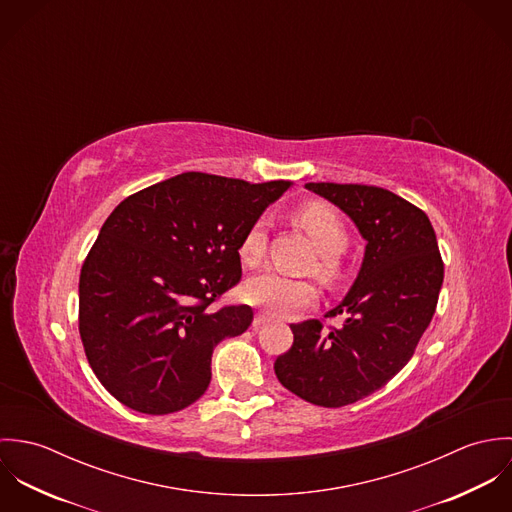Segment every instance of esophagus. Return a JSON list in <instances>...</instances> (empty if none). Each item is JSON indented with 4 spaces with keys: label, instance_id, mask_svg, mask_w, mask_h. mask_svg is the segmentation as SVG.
<instances>
[{
    "label": "esophagus",
    "instance_id": "obj_1",
    "mask_svg": "<svg viewBox=\"0 0 512 512\" xmlns=\"http://www.w3.org/2000/svg\"><path fill=\"white\" fill-rule=\"evenodd\" d=\"M270 321V317H266V315H262V313H258L256 317H254V321H252V327L254 329H258V327H262V325H266Z\"/></svg>",
    "mask_w": 512,
    "mask_h": 512
}]
</instances>
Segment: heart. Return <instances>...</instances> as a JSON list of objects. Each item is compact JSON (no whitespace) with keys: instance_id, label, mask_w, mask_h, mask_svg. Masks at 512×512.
Returning <instances> with one entry per match:
<instances>
[{"instance_id":"1","label":"heart","mask_w":512,"mask_h":512,"mask_svg":"<svg viewBox=\"0 0 512 512\" xmlns=\"http://www.w3.org/2000/svg\"><path fill=\"white\" fill-rule=\"evenodd\" d=\"M293 222L305 230L319 252L315 274L323 280L337 276V258L347 246V230L339 215L325 203H307L293 213ZM266 252V220H254L240 242V260L246 266L262 262ZM244 299L264 309L268 315L286 317L309 305L315 297V290L309 282L293 280L278 272H262L246 280L242 288Z\"/></svg>"}]
</instances>
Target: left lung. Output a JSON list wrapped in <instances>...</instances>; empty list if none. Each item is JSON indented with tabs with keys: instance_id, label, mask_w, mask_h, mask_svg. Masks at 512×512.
<instances>
[{
	"instance_id": "8db88e82",
	"label": "left lung",
	"mask_w": 512,
	"mask_h": 512,
	"mask_svg": "<svg viewBox=\"0 0 512 512\" xmlns=\"http://www.w3.org/2000/svg\"><path fill=\"white\" fill-rule=\"evenodd\" d=\"M355 222L365 256L351 290L325 317H343L329 333L319 321L292 325V349L276 359L278 380L325 408L353 404L382 388L412 359L443 284L438 240L424 211L368 185L307 183Z\"/></svg>"
}]
</instances>
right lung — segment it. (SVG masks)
I'll return each instance as SVG.
<instances>
[{
  "mask_svg": "<svg viewBox=\"0 0 512 512\" xmlns=\"http://www.w3.org/2000/svg\"><path fill=\"white\" fill-rule=\"evenodd\" d=\"M292 185L189 171L112 211L80 270L78 329L116 400L163 416L205 394L215 347L254 319L248 305L211 303L240 280L250 224Z\"/></svg>",
  "mask_w": 512,
  "mask_h": 512,
  "instance_id": "add662e5",
  "label": "right lung"
}]
</instances>
